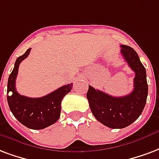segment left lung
Listing matches in <instances>:
<instances>
[{
	"mask_svg": "<svg viewBox=\"0 0 159 159\" xmlns=\"http://www.w3.org/2000/svg\"><path fill=\"white\" fill-rule=\"evenodd\" d=\"M120 52L135 72L134 89L130 94L114 97L89 85L87 98L94 117L102 124L113 129H122L132 124L145 107L148 87L146 69L137 53L130 46L120 45Z\"/></svg>",
	"mask_w": 159,
	"mask_h": 159,
	"instance_id": "left-lung-1",
	"label": "left lung"
}]
</instances>
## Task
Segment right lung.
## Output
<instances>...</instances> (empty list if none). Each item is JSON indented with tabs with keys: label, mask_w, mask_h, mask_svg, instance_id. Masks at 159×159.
Masks as SVG:
<instances>
[{
	"label": "right lung",
	"mask_w": 159,
	"mask_h": 159,
	"mask_svg": "<svg viewBox=\"0 0 159 159\" xmlns=\"http://www.w3.org/2000/svg\"><path fill=\"white\" fill-rule=\"evenodd\" d=\"M31 48L19 56L14 65L7 83V102L15 118L26 127L41 130L55 124L61 116L62 98L72 89V83L64 85L49 94L41 98H29L19 94L16 89L18 67L21 62L28 57ZM9 91L13 94L8 95Z\"/></svg>",
	"instance_id": "right-lung-1"
}]
</instances>
